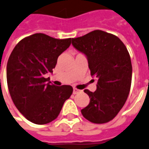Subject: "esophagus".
Returning a JSON list of instances; mask_svg holds the SVG:
<instances>
[{
    "instance_id": "obj_1",
    "label": "esophagus",
    "mask_w": 149,
    "mask_h": 149,
    "mask_svg": "<svg viewBox=\"0 0 149 149\" xmlns=\"http://www.w3.org/2000/svg\"><path fill=\"white\" fill-rule=\"evenodd\" d=\"M79 92H81V91L78 89H77V88H74L73 89V94H77V93H79Z\"/></svg>"
}]
</instances>
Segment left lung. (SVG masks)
Segmentation results:
<instances>
[{"instance_id": "left-lung-1", "label": "left lung", "mask_w": 149, "mask_h": 149, "mask_svg": "<svg viewBox=\"0 0 149 149\" xmlns=\"http://www.w3.org/2000/svg\"><path fill=\"white\" fill-rule=\"evenodd\" d=\"M77 51L84 54L91 74L97 80V90L84 91L90 103L81 110L83 116L94 123L110 121L120 112L130 94L132 63L126 45L117 36L94 30L72 39Z\"/></svg>"}]
</instances>
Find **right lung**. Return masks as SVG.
<instances>
[{
	"label": "right lung",
	"mask_w": 149,
	"mask_h": 149,
	"mask_svg": "<svg viewBox=\"0 0 149 149\" xmlns=\"http://www.w3.org/2000/svg\"><path fill=\"white\" fill-rule=\"evenodd\" d=\"M72 39H58L36 33L16 45L7 65V81L13 104L29 121L42 125L58 117L73 88L51 84L45 74L52 73L58 56Z\"/></svg>",
	"instance_id": "obj_1"
}]
</instances>
